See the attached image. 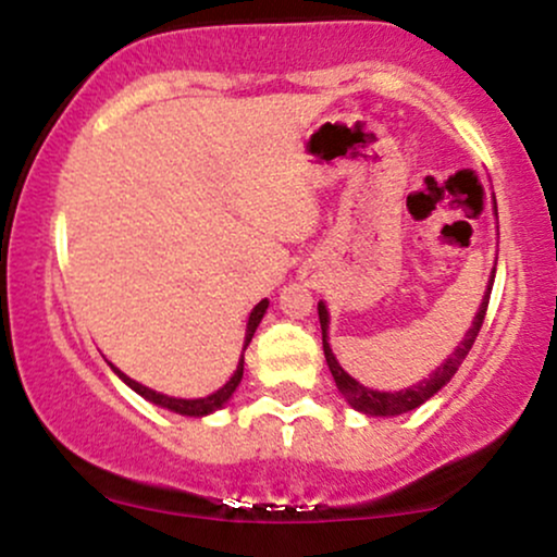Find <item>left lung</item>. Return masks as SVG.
<instances>
[{
    "instance_id": "left-lung-1",
    "label": "left lung",
    "mask_w": 557,
    "mask_h": 557,
    "mask_svg": "<svg viewBox=\"0 0 557 557\" xmlns=\"http://www.w3.org/2000/svg\"><path fill=\"white\" fill-rule=\"evenodd\" d=\"M493 280L495 274L491 277V285H487V293L485 298H482V306L478 311V317L472 321V330L467 332L465 343H459L457 350H454L448 358L441 363L435 371L431 373V379H423L420 384H414L410 388H401V392H373V388H366L360 381H355L352 376H347L343 371V366L337 363V358H334L330 343H326V330H330V311H326L324 304H319V321H321V343H324V358H326V366H330L332 376H334V384H337L339 392L345 394V399L350 401L355 410L366 412V414H373V418H392V414H401V412H410L414 407H420L423 401H428L433 397L435 392H438L441 386H446L448 381H451L454 373L459 371L461 360L467 358L472 350L474 339H478L480 334V326L482 321H485V313H487V300H491V290H493Z\"/></svg>"
}]
</instances>
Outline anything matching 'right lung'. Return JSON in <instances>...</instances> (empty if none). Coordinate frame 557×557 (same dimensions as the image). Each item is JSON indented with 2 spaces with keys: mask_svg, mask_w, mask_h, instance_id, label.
I'll use <instances>...</instances> for the list:
<instances>
[{
  "mask_svg": "<svg viewBox=\"0 0 557 557\" xmlns=\"http://www.w3.org/2000/svg\"><path fill=\"white\" fill-rule=\"evenodd\" d=\"M267 306H270V300H259V304L253 306V311H251V317H249V324H246L244 352H246V347H249V343H251L253 332H257L261 317H264ZM244 352H240L238 368H236V373H233V376H231V381H227V384H225L223 388H218V392L210 394V397H202V399H176V397H165V394L152 392V388H147V386H143V384H137V381H134V379L124 376V373L119 371V368H113V366H111V368H113V373H116V376L122 379L126 386H132L134 392L143 394V397L150 399L152 405H160V407H165V410H173V412H178V414H189V418H202V414H210V412H214V410H220V407H223L225 401L231 399V394L236 392V386L240 384V379H244Z\"/></svg>",
  "mask_w": 557,
  "mask_h": 557,
  "instance_id": "right-lung-1",
  "label": "right lung"
}]
</instances>
